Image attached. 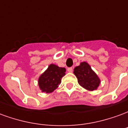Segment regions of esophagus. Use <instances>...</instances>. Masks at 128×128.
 <instances>
[{
  "label": "esophagus",
  "mask_w": 128,
  "mask_h": 128,
  "mask_svg": "<svg viewBox=\"0 0 128 128\" xmlns=\"http://www.w3.org/2000/svg\"><path fill=\"white\" fill-rule=\"evenodd\" d=\"M67 70H68V71L69 72H72V70H73V69H72V67H70V68H68Z\"/></svg>",
  "instance_id": "obj_1"
}]
</instances>
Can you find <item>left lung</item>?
<instances>
[{
    "label": "left lung",
    "mask_w": 128,
    "mask_h": 128,
    "mask_svg": "<svg viewBox=\"0 0 128 128\" xmlns=\"http://www.w3.org/2000/svg\"><path fill=\"white\" fill-rule=\"evenodd\" d=\"M73 72L78 78L79 84L88 90H96L100 84L99 77L86 62H81L80 66L75 67Z\"/></svg>",
    "instance_id": "8db88e82"
}]
</instances>
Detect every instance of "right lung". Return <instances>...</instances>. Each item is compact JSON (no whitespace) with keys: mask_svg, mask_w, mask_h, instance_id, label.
Here are the masks:
<instances>
[{"mask_svg":"<svg viewBox=\"0 0 128 128\" xmlns=\"http://www.w3.org/2000/svg\"><path fill=\"white\" fill-rule=\"evenodd\" d=\"M66 68L56 64H50L38 79V85L42 92L50 93L61 84L62 78L66 75Z\"/></svg>","mask_w":128,"mask_h":128,"instance_id":"add662e5","label":"right lung"}]
</instances>
